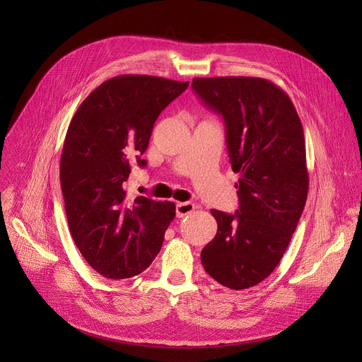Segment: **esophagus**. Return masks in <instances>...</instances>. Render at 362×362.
<instances>
[{"instance_id":"esophagus-1","label":"esophagus","mask_w":362,"mask_h":362,"mask_svg":"<svg viewBox=\"0 0 362 362\" xmlns=\"http://www.w3.org/2000/svg\"><path fill=\"white\" fill-rule=\"evenodd\" d=\"M195 210V205L192 202H177L176 204V216L179 218L191 214Z\"/></svg>"}]
</instances>
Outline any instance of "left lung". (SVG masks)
I'll return each instance as SVG.
<instances>
[{
    "label": "left lung",
    "instance_id": "obj_1",
    "mask_svg": "<svg viewBox=\"0 0 362 362\" xmlns=\"http://www.w3.org/2000/svg\"><path fill=\"white\" fill-rule=\"evenodd\" d=\"M192 88L223 116L230 164L240 176L239 210H211L217 235L201 251V262L223 286L248 289L277 267L307 202L302 123L289 95L267 79L195 78Z\"/></svg>",
    "mask_w": 362,
    "mask_h": 362
}]
</instances>
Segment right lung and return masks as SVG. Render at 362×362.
I'll return each instance as SVG.
<instances>
[{
    "mask_svg": "<svg viewBox=\"0 0 362 362\" xmlns=\"http://www.w3.org/2000/svg\"><path fill=\"white\" fill-rule=\"evenodd\" d=\"M148 74H122L93 89L69 124L60 182L69 230L90 267L107 279H129L158 255L176 205L127 199L123 185L160 112L187 88Z\"/></svg>",
    "mask_w": 362,
    "mask_h": 362,
    "instance_id": "1",
    "label": "right lung"
}]
</instances>
